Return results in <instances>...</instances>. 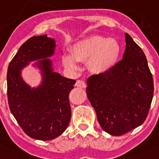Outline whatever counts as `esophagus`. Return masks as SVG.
I'll return each instance as SVG.
<instances>
[{
	"instance_id": "obj_1",
	"label": "esophagus",
	"mask_w": 159,
	"mask_h": 159,
	"mask_svg": "<svg viewBox=\"0 0 159 159\" xmlns=\"http://www.w3.org/2000/svg\"><path fill=\"white\" fill-rule=\"evenodd\" d=\"M75 85H76L77 87H80V88H84L85 86H86L85 82H84V80H78L76 81Z\"/></svg>"
}]
</instances>
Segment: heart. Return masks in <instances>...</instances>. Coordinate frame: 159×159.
<instances>
[{
	"label": "heart",
	"mask_w": 159,
	"mask_h": 159,
	"mask_svg": "<svg viewBox=\"0 0 159 159\" xmlns=\"http://www.w3.org/2000/svg\"><path fill=\"white\" fill-rule=\"evenodd\" d=\"M120 46L114 39L93 35L72 46L71 55L62 56V63L68 68H76L77 62H86L91 71L103 73L114 65L119 58Z\"/></svg>",
	"instance_id": "obj_1"
}]
</instances>
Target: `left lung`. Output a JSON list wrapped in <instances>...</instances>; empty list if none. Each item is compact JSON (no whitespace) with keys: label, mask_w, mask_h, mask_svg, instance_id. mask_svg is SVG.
<instances>
[{"label":"left lung","mask_w":159,"mask_h":159,"mask_svg":"<svg viewBox=\"0 0 159 159\" xmlns=\"http://www.w3.org/2000/svg\"><path fill=\"white\" fill-rule=\"evenodd\" d=\"M123 59L108 71L91 75L86 94L98 122L112 135H122L143 124L153 97V79L143 51L125 34Z\"/></svg>","instance_id":"left-lung-1"}]
</instances>
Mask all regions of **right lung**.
<instances>
[{
	"label": "right lung",
	"instance_id": "add662e5",
	"mask_svg": "<svg viewBox=\"0 0 159 159\" xmlns=\"http://www.w3.org/2000/svg\"><path fill=\"white\" fill-rule=\"evenodd\" d=\"M55 40L46 34L33 36L20 46L8 65L7 99L11 113L30 137L50 141L62 135L71 119L68 95L76 80L52 72L49 57L55 49ZM40 60L37 65L43 82L31 89L20 78V69L29 61Z\"/></svg>",
	"mask_w": 159,
	"mask_h": 159
}]
</instances>
